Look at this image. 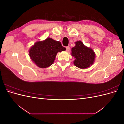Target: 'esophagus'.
<instances>
[{"label": "esophagus", "instance_id": "1", "mask_svg": "<svg viewBox=\"0 0 124 124\" xmlns=\"http://www.w3.org/2000/svg\"><path fill=\"white\" fill-rule=\"evenodd\" d=\"M66 51H69V50H70V47L69 46H66Z\"/></svg>", "mask_w": 124, "mask_h": 124}]
</instances>
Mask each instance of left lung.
Wrapping results in <instances>:
<instances>
[{"mask_svg": "<svg viewBox=\"0 0 124 124\" xmlns=\"http://www.w3.org/2000/svg\"><path fill=\"white\" fill-rule=\"evenodd\" d=\"M76 46L71 48V55L75 58L74 65L81 69L92 66L95 61V53L91 48L84 46L81 41L75 42Z\"/></svg>", "mask_w": 124, "mask_h": 124, "instance_id": "obj_1", "label": "left lung"}]
</instances>
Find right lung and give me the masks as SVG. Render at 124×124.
I'll return each mask as SVG.
<instances>
[{"mask_svg":"<svg viewBox=\"0 0 124 124\" xmlns=\"http://www.w3.org/2000/svg\"><path fill=\"white\" fill-rule=\"evenodd\" d=\"M65 50L61 42L47 38L36 42L29 49V55L37 66L45 68L53 64L58 52Z\"/></svg>","mask_w":124,"mask_h":124,"instance_id":"right-lung-1","label":"right lung"}]
</instances>
